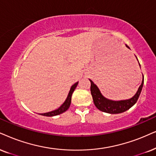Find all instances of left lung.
I'll return each instance as SVG.
<instances>
[{
  "label": "left lung",
  "instance_id": "obj_1",
  "mask_svg": "<svg viewBox=\"0 0 156 156\" xmlns=\"http://www.w3.org/2000/svg\"><path fill=\"white\" fill-rule=\"evenodd\" d=\"M126 46L129 49V47L127 45H126ZM143 78L144 77L143 75L142 83L140 86L135 95L133 98H129V99L122 100V101H112V100H109L108 98H105L101 94V93L99 90V89H98L97 86L96 84H94L91 80L89 79L90 82V93H91L94 104H95V106L98 109H99L101 112H106V113L119 114L122 113L124 112H126L127 110L130 109L132 106L137 102V99H138L140 94L141 93L142 88H143Z\"/></svg>",
  "mask_w": 156,
  "mask_h": 156
}]
</instances>
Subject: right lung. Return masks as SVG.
I'll list each match as a JSON object with an SVG mask.
<instances>
[{"label":"right lung","instance_id":"1","mask_svg":"<svg viewBox=\"0 0 156 156\" xmlns=\"http://www.w3.org/2000/svg\"><path fill=\"white\" fill-rule=\"evenodd\" d=\"M78 82H77L71 86L70 91H69L68 97H67L66 101H64V103L62 104V105H61L58 109L54 110V111H52V112H47V113L42 114L41 115L46 116V117H53V116L59 115V114H60L63 113V112H66L67 110L68 109V108L70 107V103H71L72 94H73V93L74 90L76 89V86H78Z\"/></svg>","mask_w":156,"mask_h":156}]
</instances>
